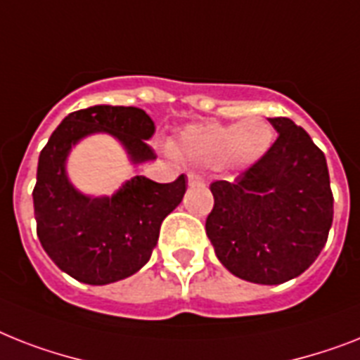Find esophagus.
Instances as JSON below:
<instances>
[{"instance_id": "obj_1", "label": "esophagus", "mask_w": 360, "mask_h": 360, "mask_svg": "<svg viewBox=\"0 0 360 360\" xmlns=\"http://www.w3.org/2000/svg\"><path fill=\"white\" fill-rule=\"evenodd\" d=\"M203 183H205V179H203L200 174H195V172H190V174H188V185L190 186H200V185H203Z\"/></svg>"}]
</instances>
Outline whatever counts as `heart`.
Masks as SVG:
<instances>
[{
	"instance_id": "obj_1",
	"label": "heart",
	"mask_w": 360,
	"mask_h": 360,
	"mask_svg": "<svg viewBox=\"0 0 360 360\" xmlns=\"http://www.w3.org/2000/svg\"><path fill=\"white\" fill-rule=\"evenodd\" d=\"M274 144V129L262 118H250L242 124H192L181 131L175 151L198 165L251 166L262 159Z\"/></svg>"
}]
</instances>
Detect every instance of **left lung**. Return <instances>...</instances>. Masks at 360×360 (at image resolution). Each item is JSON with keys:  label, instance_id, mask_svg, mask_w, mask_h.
<instances>
[{"label": "left lung", "instance_id": "1", "mask_svg": "<svg viewBox=\"0 0 360 360\" xmlns=\"http://www.w3.org/2000/svg\"><path fill=\"white\" fill-rule=\"evenodd\" d=\"M277 140L233 183L214 181L205 231L233 276L281 285L316 261L333 224L323 151L290 118H268Z\"/></svg>", "mask_w": 360, "mask_h": 360}]
</instances>
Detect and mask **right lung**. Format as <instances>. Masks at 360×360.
<instances>
[{"mask_svg":"<svg viewBox=\"0 0 360 360\" xmlns=\"http://www.w3.org/2000/svg\"><path fill=\"white\" fill-rule=\"evenodd\" d=\"M92 133L120 140L133 165L155 159L146 142L155 124L142 109L94 105L70 112L38 157L34 218L38 240L60 270L86 285H109L150 261L160 224L183 200L186 179L155 183L134 175L110 198L81 194L66 175V159Z\"/></svg>","mask_w":360,"mask_h":360,"instance_id":"add662e5","label":"right lung"}]
</instances>
